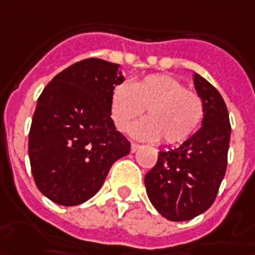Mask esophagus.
Instances as JSON below:
<instances>
[{"instance_id": "obj_1", "label": "esophagus", "mask_w": 255, "mask_h": 255, "mask_svg": "<svg viewBox=\"0 0 255 255\" xmlns=\"http://www.w3.org/2000/svg\"><path fill=\"white\" fill-rule=\"evenodd\" d=\"M139 148H141V145L135 144V142H132V144H131V152H136V151H138Z\"/></svg>"}]
</instances>
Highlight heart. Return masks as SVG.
<instances>
[{
  "label": "heart",
  "mask_w": 255,
  "mask_h": 255,
  "mask_svg": "<svg viewBox=\"0 0 255 255\" xmlns=\"http://www.w3.org/2000/svg\"><path fill=\"white\" fill-rule=\"evenodd\" d=\"M146 109L148 119L136 123L131 134L165 144L183 142L205 117V103L180 80L163 73L148 75L135 83H119L111 93V119L119 131H128Z\"/></svg>",
  "instance_id": "heart-1"
}]
</instances>
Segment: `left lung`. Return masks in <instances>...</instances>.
Returning a JSON list of instances; mask_svg holds the SVG:
<instances>
[{
    "label": "left lung",
    "mask_w": 255,
    "mask_h": 255,
    "mask_svg": "<svg viewBox=\"0 0 255 255\" xmlns=\"http://www.w3.org/2000/svg\"><path fill=\"white\" fill-rule=\"evenodd\" d=\"M193 83L205 103L202 127L176 149L161 151L145 175L154 207L168 220L185 222L213 205L226 173L230 142L229 111L223 97L202 76Z\"/></svg>",
    "instance_id": "left-lung-1"
}]
</instances>
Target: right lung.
Returning <instances> with one entry per match:
<instances>
[{
  "label": "right lung",
  "mask_w": 255,
  "mask_h": 255,
  "mask_svg": "<svg viewBox=\"0 0 255 255\" xmlns=\"http://www.w3.org/2000/svg\"><path fill=\"white\" fill-rule=\"evenodd\" d=\"M124 82L120 65L84 59L56 75L40 93L28 154L40 192L63 206L94 196L111 165L131 144L111 119L113 89Z\"/></svg>",
  "instance_id": "obj_1"
}]
</instances>
